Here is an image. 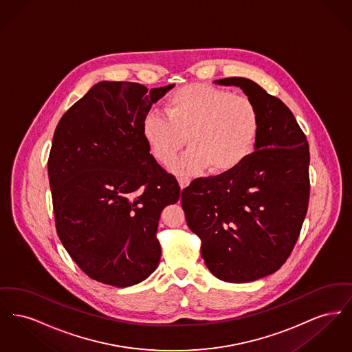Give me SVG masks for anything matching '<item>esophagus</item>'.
Returning <instances> with one entry per match:
<instances>
[{
  "mask_svg": "<svg viewBox=\"0 0 352 352\" xmlns=\"http://www.w3.org/2000/svg\"><path fill=\"white\" fill-rule=\"evenodd\" d=\"M190 182H191V181H190L188 178H179V179H178V184H179V187H181L182 190L186 188V187L190 184Z\"/></svg>",
  "mask_w": 352,
  "mask_h": 352,
  "instance_id": "1",
  "label": "esophagus"
}]
</instances>
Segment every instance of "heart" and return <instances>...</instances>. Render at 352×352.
<instances>
[{"label":"heart","instance_id":"1","mask_svg":"<svg viewBox=\"0 0 352 352\" xmlns=\"http://www.w3.org/2000/svg\"><path fill=\"white\" fill-rule=\"evenodd\" d=\"M165 113H146L141 133L162 165H168L187 141L190 148L171 165L178 175L199 174L210 166L215 174L232 171L251 155L260 131V113L250 98L208 84L174 91Z\"/></svg>","mask_w":352,"mask_h":352}]
</instances>
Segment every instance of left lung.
<instances>
[{
	"instance_id": "1",
	"label": "left lung",
	"mask_w": 352,
	"mask_h": 352,
	"mask_svg": "<svg viewBox=\"0 0 352 352\" xmlns=\"http://www.w3.org/2000/svg\"><path fill=\"white\" fill-rule=\"evenodd\" d=\"M236 85L260 113L251 155L232 171L198 178L181 195L188 228L201 240L210 272L226 283H252L284 265L309 204V144L283 101L247 78Z\"/></svg>"
}]
</instances>
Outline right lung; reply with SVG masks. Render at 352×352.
<instances>
[{
	"instance_id": "add662e5",
	"label": "right lung",
	"mask_w": 352,
	"mask_h": 352,
	"mask_svg": "<svg viewBox=\"0 0 352 352\" xmlns=\"http://www.w3.org/2000/svg\"><path fill=\"white\" fill-rule=\"evenodd\" d=\"M171 88L102 80L55 129L47 166L56 232L101 284L128 287L158 267L160 217L181 188L151 155L141 124Z\"/></svg>"
}]
</instances>
